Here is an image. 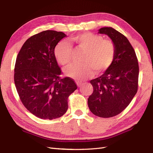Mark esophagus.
I'll use <instances>...</instances> for the list:
<instances>
[{"label":"esophagus","mask_w":153,"mask_h":153,"mask_svg":"<svg viewBox=\"0 0 153 153\" xmlns=\"http://www.w3.org/2000/svg\"><path fill=\"white\" fill-rule=\"evenodd\" d=\"M76 85H77L78 87L81 86V85H82V84H83V82H76Z\"/></svg>","instance_id":"esophagus-1"}]
</instances>
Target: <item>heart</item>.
Returning a JSON list of instances; mask_svg holds the SVG:
<instances>
[{
  "label": "heart",
  "instance_id": "heart-1",
  "mask_svg": "<svg viewBox=\"0 0 153 153\" xmlns=\"http://www.w3.org/2000/svg\"><path fill=\"white\" fill-rule=\"evenodd\" d=\"M75 52L84 51L78 65H71L64 70L66 75L76 80H83L105 72L112 66L115 56V46L112 40L92 32H84L70 38ZM57 62L63 66L71 63L73 50L66 41H61L54 48Z\"/></svg>",
  "mask_w": 153,
  "mask_h": 153
}]
</instances>
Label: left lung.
Returning a JSON list of instances; mask_svg holds the SVG:
<instances>
[{
  "instance_id": "8db88e82",
  "label": "left lung",
  "mask_w": 153,
  "mask_h": 153,
  "mask_svg": "<svg viewBox=\"0 0 153 153\" xmlns=\"http://www.w3.org/2000/svg\"><path fill=\"white\" fill-rule=\"evenodd\" d=\"M99 33L110 37L116 52L112 66L90 81L93 92L87 103L92 114L108 118L121 113L136 94L139 67L135 50L126 36L112 27L101 28Z\"/></svg>"
}]
</instances>
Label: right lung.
I'll return each instance as SVG.
<instances>
[{
    "instance_id": "right-lung-1",
    "label": "right lung",
    "mask_w": 153,
    "mask_h": 153,
    "mask_svg": "<svg viewBox=\"0 0 153 153\" xmlns=\"http://www.w3.org/2000/svg\"><path fill=\"white\" fill-rule=\"evenodd\" d=\"M66 36L55 30L41 32L27 39L17 55L14 74L17 92L25 107L40 119L62 116L68 108V97L77 89L72 78L61 77L53 53Z\"/></svg>"
}]
</instances>
